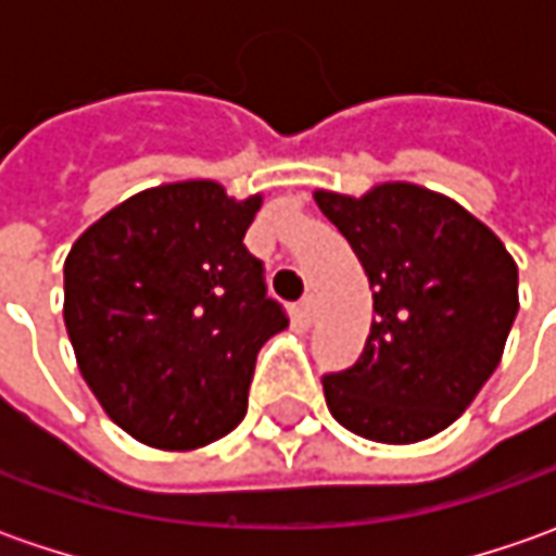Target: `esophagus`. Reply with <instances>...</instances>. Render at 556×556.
I'll return each instance as SVG.
<instances>
[{"instance_id":"esophagus-1","label":"esophagus","mask_w":556,"mask_h":556,"mask_svg":"<svg viewBox=\"0 0 556 556\" xmlns=\"http://www.w3.org/2000/svg\"><path fill=\"white\" fill-rule=\"evenodd\" d=\"M315 312H318V296H315V293H306V296L300 300V315H303L306 321H312Z\"/></svg>"}]
</instances>
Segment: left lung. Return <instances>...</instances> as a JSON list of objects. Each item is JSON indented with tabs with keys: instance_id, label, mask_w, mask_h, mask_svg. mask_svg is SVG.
Masks as SVG:
<instances>
[{
	"instance_id": "obj_1",
	"label": "left lung",
	"mask_w": 556,
	"mask_h": 556,
	"mask_svg": "<svg viewBox=\"0 0 556 556\" xmlns=\"http://www.w3.org/2000/svg\"><path fill=\"white\" fill-rule=\"evenodd\" d=\"M315 203L355 250L377 312L353 368L325 374L331 415L374 442L437 437L502 362L517 263L477 216L420 185L315 191Z\"/></svg>"
}]
</instances>
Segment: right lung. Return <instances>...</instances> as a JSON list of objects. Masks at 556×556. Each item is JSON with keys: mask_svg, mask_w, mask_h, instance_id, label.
I'll use <instances>...</instances> for the list:
<instances>
[{"mask_svg": "<svg viewBox=\"0 0 556 556\" xmlns=\"http://www.w3.org/2000/svg\"><path fill=\"white\" fill-rule=\"evenodd\" d=\"M263 198L216 182L148 188L79 235L64 325L101 408L154 448H201L247 415L256 355L288 312L244 247Z\"/></svg>", "mask_w": 556, "mask_h": 556, "instance_id": "obj_1", "label": "right lung"}]
</instances>
